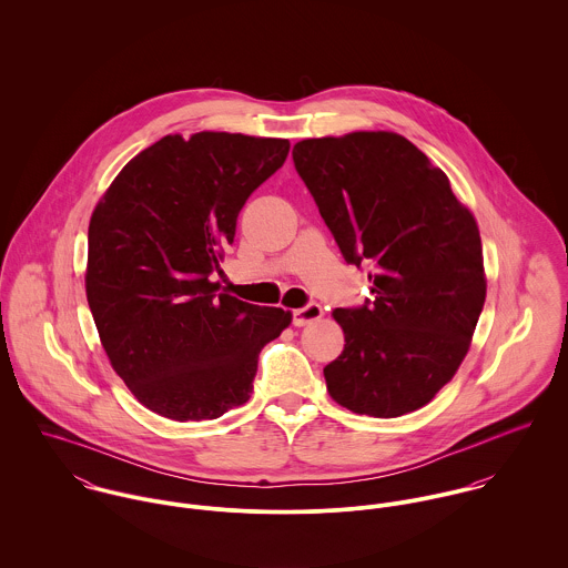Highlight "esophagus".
<instances>
[{
    "label": "esophagus",
    "instance_id": "1",
    "mask_svg": "<svg viewBox=\"0 0 568 568\" xmlns=\"http://www.w3.org/2000/svg\"><path fill=\"white\" fill-rule=\"evenodd\" d=\"M322 315H324V311L320 304H306L304 308L293 311V325L302 327V325L313 324V322L322 320Z\"/></svg>",
    "mask_w": 568,
    "mask_h": 568
}]
</instances>
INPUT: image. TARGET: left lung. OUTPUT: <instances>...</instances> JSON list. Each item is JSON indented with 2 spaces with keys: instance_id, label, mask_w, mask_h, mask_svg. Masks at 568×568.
<instances>
[{
  "instance_id": "1",
  "label": "left lung",
  "mask_w": 568,
  "mask_h": 568,
  "mask_svg": "<svg viewBox=\"0 0 568 568\" xmlns=\"http://www.w3.org/2000/svg\"><path fill=\"white\" fill-rule=\"evenodd\" d=\"M295 170L372 297L336 308L345 347L324 367L329 396L358 415L430 403L462 365L486 302L475 216L448 176L398 133L297 142Z\"/></svg>"
}]
</instances>
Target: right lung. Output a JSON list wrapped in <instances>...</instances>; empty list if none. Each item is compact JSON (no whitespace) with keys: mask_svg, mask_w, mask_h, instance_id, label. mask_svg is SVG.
Returning a JSON list of instances; mask_svg holds the SVG:
<instances>
[{"mask_svg":"<svg viewBox=\"0 0 568 568\" xmlns=\"http://www.w3.org/2000/svg\"><path fill=\"white\" fill-rule=\"evenodd\" d=\"M288 140L165 135L122 168L89 223L87 302L131 394L163 417L216 419L248 400L262 347L291 313L212 282L246 199Z\"/></svg>","mask_w":568,"mask_h":568,"instance_id":"obj_1","label":"right lung"}]
</instances>
